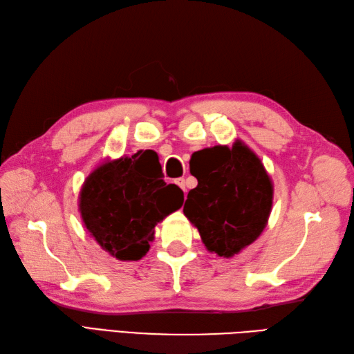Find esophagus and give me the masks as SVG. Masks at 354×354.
Wrapping results in <instances>:
<instances>
[{
	"label": "esophagus",
	"instance_id": "esophagus-1",
	"mask_svg": "<svg viewBox=\"0 0 354 354\" xmlns=\"http://www.w3.org/2000/svg\"><path fill=\"white\" fill-rule=\"evenodd\" d=\"M175 184H176L178 187L183 188V192H184V193L187 192V188H185V179H184V178H178V179L175 180Z\"/></svg>",
	"mask_w": 354,
	"mask_h": 354
}]
</instances>
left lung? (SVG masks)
Instances as JSON below:
<instances>
[{
    "label": "left lung",
    "instance_id": "obj_1",
    "mask_svg": "<svg viewBox=\"0 0 354 354\" xmlns=\"http://www.w3.org/2000/svg\"><path fill=\"white\" fill-rule=\"evenodd\" d=\"M192 175L197 187L187 196L185 216L207 251L233 257L260 236L269 220L274 185L263 162L236 140L232 148L202 149L193 160Z\"/></svg>",
    "mask_w": 354,
    "mask_h": 354
}]
</instances>
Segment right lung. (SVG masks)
Returning <instances> with one entry per match:
<instances>
[{"label": "right lung", "instance_id": "right-lung-1", "mask_svg": "<svg viewBox=\"0 0 354 354\" xmlns=\"http://www.w3.org/2000/svg\"><path fill=\"white\" fill-rule=\"evenodd\" d=\"M162 176L157 153L139 151L104 161L85 179L79 194L84 225L118 260H140L157 223L183 206V189Z\"/></svg>", "mask_w": 354, "mask_h": 354}]
</instances>
